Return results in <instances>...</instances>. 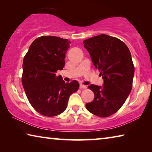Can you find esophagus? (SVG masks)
Instances as JSON below:
<instances>
[{"instance_id": "esophagus-1", "label": "esophagus", "mask_w": 152, "mask_h": 152, "mask_svg": "<svg viewBox=\"0 0 152 152\" xmlns=\"http://www.w3.org/2000/svg\"><path fill=\"white\" fill-rule=\"evenodd\" d=\"M79 88H80L81 89H86L87 87H86V86H84V85H83V84H80V86H79Z\"/></svg>"}]
</instances>
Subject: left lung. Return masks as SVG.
Here are the masks:
<instances>
[{"label": "left lung", "mask_w": 152, "mask_h": 152, "mask_svg": "<svg viewBox=\"0 0 152 152\" xmlns=\"http://www.w3.org/2000/svg\"><path fill=\"white\" fill-rule=\"evenodd\" d=\"M83 43L104 80L103 87L88 86L95 97L86 103V108L95 115L107 118L121 107L131 92L135 70L131 53L121 40L104 34L87 39Z\"/></svg>", "instance_id": "1"}]
</instances>
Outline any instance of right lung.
<instances>
[{
  "label": "right lung",
  "instance_id": "1",
  "mask_svg": "<svg viewBox=\"0 0 152 152\" xmlns=\"http://www.w3.org/2000/svg\"><path fill=\"white\" fill-rule=\"evenodd\" d=\"M71 42L58 37L42 36L32 42L24 57L22 83L29 103L42 115L56 116L67 106L69 96L79 89L77 81L65 83L58 70L65 66Z\"/></svg>",
  "mask_w": 152,
  "mask_h": 152
}]
</instances>
